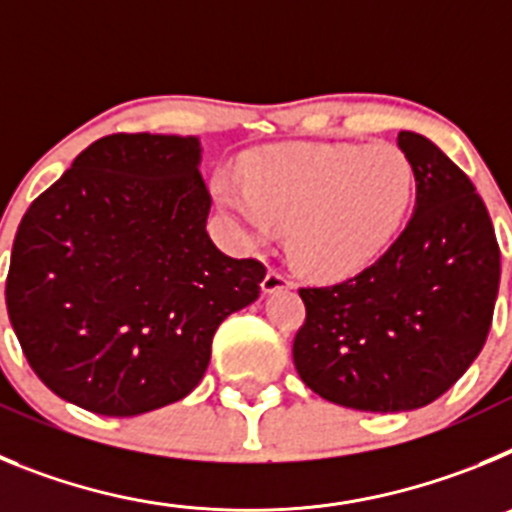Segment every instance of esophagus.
Here are the masks:
<instances>
[{
  "label": "esophagus",
  "instance_id": "34e87169",
  "mask_svg": "<svg viewBox=\"0 0 512 512\" xmlns=\"http://www.w3.org/2000/svg\"><path fill=\"white\" fill-rule=\"evenodd\" d=\"M282 289H292V282L284 277L282 271L277 269L266 271L264 282H261V292H264V295H271V292H282Z\"/></svg>",
  "mask_w": 512,
  "mask_h": 512
}]
</instances>
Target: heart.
Segmentation results:
<instances>
[{
    "instance_id": "obj_1",
    "label": "heart",
    "mask_w": 512,
    "mask_h": 512,
    "mask_svg": "<svg viewBox=\"0 0 512 512\" xmlns=\"http://www.w3.org/2000/svg\"><path fill=\"white\" fill-rule=\"evenodd\" d=\"M217 202L246 246L287 228V256L312 279L351 277L390 246L415 197V166L392 143H282L253 151L243 187Z\"/></svg>"
}]
</instances>
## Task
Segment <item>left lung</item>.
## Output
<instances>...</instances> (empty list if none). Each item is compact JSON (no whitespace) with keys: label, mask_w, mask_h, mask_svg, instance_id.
<instances>
[{"label":"left lung","mask_w":512,"mask_h":512,"mask_svg":"<svg viewBox=\"0 0 512 512\" xmlns=\"http://www.w3.org/2000/svg\"><path fill=\"white\" fill-rule=\"evenodd\" d=\"M397 146L415 166V212L361 274L302 287L305 323L292 359L315 395L366 413L438 400L487 341L500 284L492 220L469 176L410 130Z\"/></svg>","instance_id":"left-lung-1"}]
</instances>
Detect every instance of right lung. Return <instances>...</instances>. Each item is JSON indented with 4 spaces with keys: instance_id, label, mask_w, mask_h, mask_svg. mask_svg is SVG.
Listing matches in <instances>:
<instances>
[{
    "instance_id": "right-lung-1",
    "label": "right lung",
    "mask_w": 512,
    "mask_h": 512,
    "mask_svg": "<svg viewBox=\"0 0 512 512\" xmlns=\"http://www.w3.org/2000/svg\"><path fill=\"white\" fill-rule=\"evenodd\" d=\"M200 158L192 135H104L17 228L9 323L40 382L89 413L130 418L187 397L217 325L259 297L264 264L207 235Z\"/></svg>"
}]
</instances>
